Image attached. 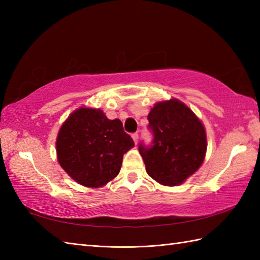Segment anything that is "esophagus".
Instances as JSON below:
<instances>
[{"mask_svg": "<svg viewBox=\"0 0 260 260\" xmlns=\"http://www.w3.org/2000/svg\"><path fill=\"white\" fill-rule=\"evenodd\" d=\"M132 139H133L135 144H137V142H139V134L137 133H134L133 135H132Z\"/></svg>", "mask_w": 260, "mask_h": 260, "instance_id": "obj_1", "label": "esophagus"}]
</instances>
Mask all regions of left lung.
<instances>
[{"mask_svg":"<svg viewBox=\"0 0 260 260\" xmlns=\"http://www.w3.org/2000/svg\"><path fill=\"white\" fill-rule=\"evenodd\" d=\"M147 118L154 145L139 147L147 174L165 186L182 184L200 169L206 157L204 125L176 98L157 102Z\"/></svg>","mask_w":260,"mask_h":260,"instance_id":"obj_1","label":"left lung"}]
</instances>
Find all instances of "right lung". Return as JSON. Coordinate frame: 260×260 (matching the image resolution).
Here are the masks:
<instances>
[{"mask_svg":"<svg viewBox=\"0 0 260 260\" xmlns=\"http://www.w3.org/2000/svg\"><path fill=\"white\" fill-rule=\"evenodd\" d=\"M134 147L119 119H108L101 108L79 107L63 121L56 141L57 158L80 185L102 187L118 175L123 156Z\"/></svg>","mask_w":260,"mask_h":260,"instance_id":"1","label":"right lung"}]
</instances>
